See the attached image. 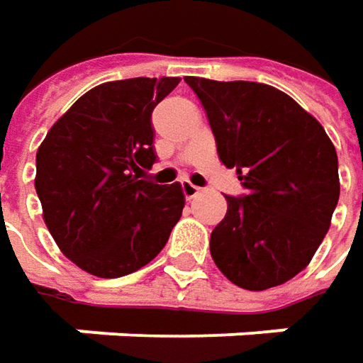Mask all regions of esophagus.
Instances as JSON below:
<instances>
[{
	"instance_id": "obj_1",
	"label": "esophagus",
	"mask_w": 363,
	"mask_h": 363,
	"mask_svg": "<svg viewBox=\"0 0 363 363\" xmlns=\"http://www.w3.org/2000/svg\"><path fill=\"white\" fill-rule=\"evenodd\" d=\"M182 191H184V196H186L188 200H191V198H196V196H198L200 188H198V186H194V184L188 182V179H182Z\"/></svg>"
}]
</instances>
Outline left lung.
<instances>
[{"label": "left lung", "mask_w": 363, "mask_h": 363, "mask_svg": "<svg viewBox=\"0 0 363 363\" xmlns=\"http://www.w3.org/2000/svg\"><path fill=\"white\" fill-rule=\"evenodd\" d=\"M206 110L216 151L245 194L227 198L210 255L233 284L267 290L315 255L339 200L337 153L315 116L284 91L255 82L186 77Z\"/></svg>", "instance_id": "obj_1"}]
</instances>
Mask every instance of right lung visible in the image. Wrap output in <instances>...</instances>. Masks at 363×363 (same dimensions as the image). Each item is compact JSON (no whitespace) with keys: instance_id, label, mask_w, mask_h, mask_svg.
<instances>
[{"instance_id":"add662e5","label":"right lung","mask_w":363,"mask_h":363,"mask_svg":"<svg viewBox=\"0 0 363 363\" xmlns=\"http://www.w3.org/2000/svg\"><path fill=\"white\" fill-rule=\"evenodd\" d=\"M179 77L101 83L52 124L34 188L52 239L83 272L120 278L155 259L186 204L179 184L140 179L157 161L151 114Z\"/></svg>"}]
</instances>
